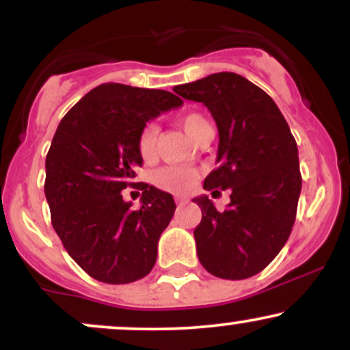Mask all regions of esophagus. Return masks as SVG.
Returning <instances> with one entry per match:
<instances>
[{
	"instance_id": "esophagus-1",
	"label": "esophagus",
	"mask_w": 350,
	"mask_h": 350,
	"mask_svg": "<svg viewBox=\"0 0 350 350\" xmlns=\"http://www.w3.org/2000/svg\"><path fill=\"white\" fill-rule=\"evenodd\" d=\"M176 204H178V206H184V204H187V199L186 198H176Z\"/></svg>"
}]
</instances>
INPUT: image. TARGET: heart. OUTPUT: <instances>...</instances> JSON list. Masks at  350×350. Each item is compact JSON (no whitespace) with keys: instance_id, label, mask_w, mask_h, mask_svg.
Segmentation results:
<instances>
[{"instance_id":"1","label":"heart","mask_w":350,"mask_h":350,"mask_svg":"<svg viewBox=\"0 0 350 350\" xmlns=\"http://www.w3.org/2000/svg\"><path fill=\"white\" fill-rule=\"evenodd\" d=\"M178 123L186 131L189 138L196 143H198V139L204 135V131L207 128H212L206 116H202L200 113L180 115L178 118ZM158 133L159 128L156 123H148L142 130V133H139L138 150L144 159H150L154 156L156 144H158ZM196 176H198V172L194 170H189V167L167 166L156 172V184L159 187L166 189V191L184 192L194 184Z\"/></svg>"}]
</instances>
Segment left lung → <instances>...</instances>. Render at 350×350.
I'll list each match as a JSON object with an SVG mask.
<instances>
[{
	"label": "left lung",
	"instance_id": "left-lung-1",
	"mask_svg": "<svg viewBox=\"0 0 350 350\" xmlns=\"http://www.w3.org/2000/svg\"><path fill=\"white\" fill-rule=\"evenodd\" d=\"M202 102L219 130V167L204 189H230L219 212L207 196L194 199L202 220L194 230L199 262L224 280L256 275L278 255L291 234L301 194L298 146L273 98L234 72H219L174 87Z\"/></svg>",
	"mask_w": 350,
	"mask_h": 350
}]
</instances>
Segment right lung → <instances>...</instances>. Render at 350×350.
Segmentation results:
<instances>
[{
  "label": "right lung",
  "mask_w": 350,
  "mask_h": 350,
  "mask_svg": "<svg viewBox=\"0 0 350 350\" xmlns=\"http://www.w3.org/2000/svg\"><path fill=\"white\" fill-rule=\"evenodd\" d=\"M183 103L166 90L102 83L60 120L46 158L44 192L64 248L92 278L133 283L154 267L174 199L142 183V207L133 211L121 191L138 183L131 180L143 164V128Z\"/></svg>",
  "instance_id": "obj_1"
}]
</instances>
